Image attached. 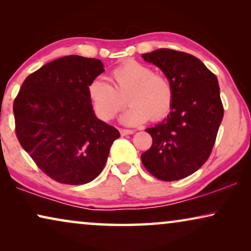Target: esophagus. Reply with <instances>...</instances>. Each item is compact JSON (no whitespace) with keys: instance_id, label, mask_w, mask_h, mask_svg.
<instances>
[{"instance_id":"esophagus-1","label":"esophagus","mask_w":251,"mask_h":251,"mask_svg":"<svg viewBox=\"0 0 251 251\" xmlns=\"http://www.w3.org/2000/svg\"><path fill=\"white\" fill-rule=\"evenodd\" d=\"M135 132L133 130H130V129H120V133H121L122 136H126V135H132V133Z\"/></svg>"}]
</instances>
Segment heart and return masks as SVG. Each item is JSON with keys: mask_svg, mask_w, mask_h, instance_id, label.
I'll return each mask as SVG.
<instances>
[{"mask_svg": "<svg viewBox=\"0 0 251 251\" xmlns=\"http://www.w3.org/2000/svg\"><path fill=\"white\" fill-rule=\"evenodd\" d=\"M112 85L101 78L89 84L88 95L96 115L111 121L126 105L122 115L125 125L136 126L147 120L159 121L169 114L174 101V89L166 75L154 73L152 68L136 60H128L111 72Z\"/></svg>", "mask_w": 251, "mask_h": 251, "instance_id": "obj_1", "label": "heart"}]
</instances>
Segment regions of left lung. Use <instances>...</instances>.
<instances>
[{
	"mask_svg": "<svg viewBox=\"0 0 251 251\" xmlns=\"http://www.w3.org/2000/svg\"><path fill=\"white\" fill-rule=\"evenodd\" d=\"M142 58L160 67L174 89L170 114L146 129L153 143L142 162L157 179H183L203 166L215 145L224 115L218 80L200 59L181 51L159 49Z\"/></svg>",
	"mask_w": 251,
	"mask_h": 251,
	"instance_id": "8db88e82",
	"label": "left lung"
}]
</instances>
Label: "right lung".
Returning a JSON list of instances; mask_svg holds the SVG:
<instances>
[{
  "label": "right lung",
  "instance_id": "add662e5",
  "mask_svg": "<svg viewBox=\"0 0 251 251\" xmlns=\"http://www.w3.org/2000/svg\"><path fill=\"white\" fill-rule=\"evenodd\" d=\"M105 70L95 58L61 57L26 77L13 101L16 135L47 176L61 184L94 180L120 132L96 118L88 87Z\"/></svg>",
  "mask_w": 251,
  "mask_h": 251
}]
</instances>
